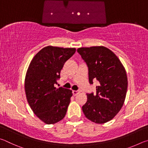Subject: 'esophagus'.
Listing matches in <instances>:
<instances>
[{"instance_id": "34e87169", "label": "esophagus", "mask_w": 148, "mask_h": 148, "mask_svg": "<svg viewBox=\"0 0 148 148\" xmlns=\"http://www.w3.org/2000/svg\"><path fill=\"white\" fill-rule=\"evenodd\" d=\"M72 93H73V95H74V96H76V95H78L79 93V90H76V91H75V90H73V91H72Z\"/></svg>"}]
</instances>
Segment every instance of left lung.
I'll use <instances>...</instances> for the list:
<instances>
[{
  "label": "left lung",
  "instance_id": "8db88e82",
  "mask_svg": "<svg viewBox=\"0 0 148 148\" xmlns=\"http://www.w3.org/2000/svg\"><path fill=\"white\" fill-rule=\"evenodd\" d=\"M77 51L88 67L89 83L99 82L96 94H87L82 110L91 121L104 123L113 119L123 105L128 85L126 71L118 57L106 47H80Z\"/></svg>",
  "mask_w": 148,
  "mask_h": 148
}]
</instances>
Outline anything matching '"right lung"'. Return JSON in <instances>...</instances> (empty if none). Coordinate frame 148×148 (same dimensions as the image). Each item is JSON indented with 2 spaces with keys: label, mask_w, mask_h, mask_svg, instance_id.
<instances>
[{
  "label": "right lung",
  "mask_w": 148,
  "mask_h": 148,
  "mask_svg": "<svg viewBox=\"0 0 148 148\" xmlns=\"http://www.w3.org/2000/svg\"><path fill=\"white\" fill-rule=\"evenodd\" d=\"M75 52V48L49 46L42 49L30 63L25 82L27 99L34 114L45 123H56L66 115L72 90L56 88L55 85L61 77L64 62Z\"/></svg>",
  "instance_id": "obj_1"
}]
</instances>
